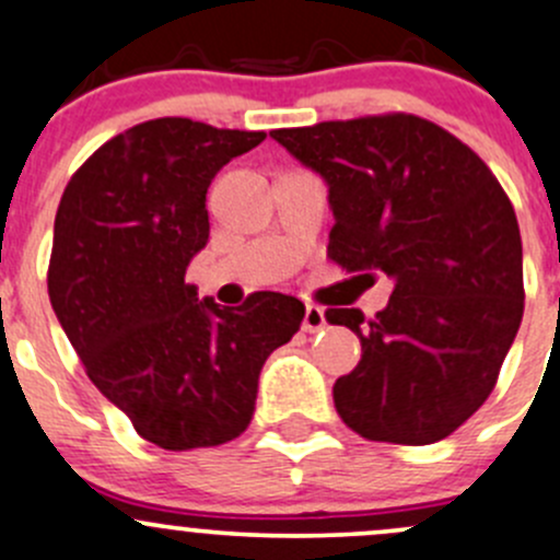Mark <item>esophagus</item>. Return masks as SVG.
Instances as JSON below:
<instances>
[{
  "instance_id": "obj_1",
  "label": "esophagus",
  "mask_w": 560,
  "mask_h": 560,
  "mask_svg": "<svg viewBox=\"0 0 560 560\" xmlns=\"http://www.w3.org/2000/svg\"><path fill=\"white\" fill-rule=\"evenodd\" d=\"M326 326V313L324 307H318V304H307L304 307V320H302V329L310 331V335H315V331H320Z\"/></svg>"
}]
</instances>
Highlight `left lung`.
<instances>
[{
	"label": "left lung",
	"instance_id": "8db88e82",
	"mask_svg": "<svg viewBox=\"0 0 560 560\" xmlns=\"http://www.w3.org/2000/svg\"><path fill=\"white\" fill-rule=\"evenodd\" d=\"M272 138L324 176L331 261L395 280L375 318L329 307L362 340L335 408L368 441L424 446L490 397L523 320V242L485 160L413 114L282 127Z\"/></svg>",
	"mask_w": 560,
	"mask_h": 560
}]
</instances>
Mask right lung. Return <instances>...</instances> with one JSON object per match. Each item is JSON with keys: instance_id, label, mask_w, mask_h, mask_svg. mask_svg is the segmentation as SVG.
<instances>
[{"instance_id": "right-lung-1", "label": "right lung", "mask_w": 560, "mask_h": 560, "mask_svg": "<svg viewBox=\"0 0 560 560\" xmlns=\"http://www.w3.org/2000/svg\"><path fill=\"white\" fill-rule=\"evenodd\" d=\"M264 138L182 116L141 121L105 141L59 201L54 313L92 384L160 450L245 433L264 362L302 326L296 296L261 291L220 307L185 282L209 240V185Z\"/></svg>"}]
</instances>
